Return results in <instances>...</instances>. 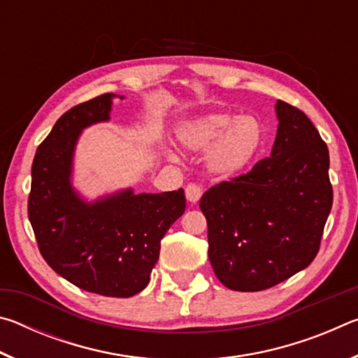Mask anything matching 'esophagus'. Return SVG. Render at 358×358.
I'll return each instance as SVG.
<instances>
[{
	"instance_id": "esophagus-1",
	"label": "esophagus",
	"mask_w": 358,
	"mask_h": 358,
	"mask_svg": "<svg viewBox=\"0 0 358 358\" xmlns=\"http://www.w3.org/2000/svg\"><path fill=\"white\" fill-rule=\"evenodd\" d=\"M186 199H187V202H191V203H197L199 201H201V197H202V187L199 186V185H187L186 186Z\"/></svg>"
}]
</instances>
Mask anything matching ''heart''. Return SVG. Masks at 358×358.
<instances>
[{"instance_id": "b5f03b06", "label": "heart", "mask_w": 358, "mask_h": 358, "mask_svg": "<svg viewBox=\"0 0 358 358\" xmlns=\"http://www.w3.org/2000/svg\"><path fill=\"white\" fill-rule=\"evenodd\" d=\"M175 136L181 147L205 151V169L222 180H232L250 171L262 155L266 132L254 115L213 112L191 117L177 126ZM166 156L177 161V155L166 148Z\"/></svg>"}]
</instances>
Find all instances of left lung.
<instances>
[{
    "label": "left lung",
    "mask_w": 358,
    "mask_h": 358,
    "mask_svg": "<svg viewBox=\"0 0 358 358\" xmlns=\"http://www.w3.org/2000/svg\"><path fill=\"white\" fill-rule=\"evenodd\" d=\"M270 157L203 194L208 257L224 286L257 292L289 280L319 251L333 191L329 148L311 120L287 102L275 104Z\"/></svg>",
    "instance_id": "left-lung-1"
}]
</instances>
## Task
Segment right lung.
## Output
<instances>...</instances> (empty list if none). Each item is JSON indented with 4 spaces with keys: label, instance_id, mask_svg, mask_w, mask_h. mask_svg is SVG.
<instances>
[{
    "label": "right lung",
    "instance_id": "1",
    "mask_svg": "<svg viewBox=\"0 0 358 358\" xmlns=\"http://www.w3.org/2000/svg\"><path fill=\"white\" fill-rule=\"evenodd\" d=\"M101 94L72 107L36 151L28 217L39 251L59 276L88 292L128 299L147 287L161 240L183 215L185 191L124 187L88 201L78 192L74 156L82 131L110 121L113 99Z\"/></svg>",
    "mask_w": 358,
    "mask_h": 358
}]
</instances>
